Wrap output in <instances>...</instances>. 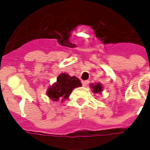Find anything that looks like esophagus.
<instances>
[{
  "label": "esophagus",
  "instance_id": "esophagus-1",
  "mask_svg": "<svg viewBox=\"0 0 150 150\" xmlns=\"http://www.w3.org/2000/svg\"><path fill=\"white\" fill-rule=\"evenodd\" d=\"M89 83V81L88 80H84V81H82V84L83 87H87Z\"/></svg>",
  "mask_w": 150,
  "mask_h": 150
}]
</instances>
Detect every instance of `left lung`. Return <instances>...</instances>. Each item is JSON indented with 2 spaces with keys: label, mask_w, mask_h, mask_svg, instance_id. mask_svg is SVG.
Masks as SVG:
<instances>
[{
  "label": "left lung",
  "mask_w": 150,
  "mask_h": 150,
  "mask_svg": "<svg viewBox=\"0 0 150 150\" xmlns=\"http://www.w3.org/2000/svg\"><path fill=\"white\" fill-rule=\"evenodd\" d=\"M90 88L92 89V92L93 93H96V94H101L103 91V85L100 83H91L90 85Z\"/></svg>",
  "instance_id": "8db88e82"
}]
</instances>
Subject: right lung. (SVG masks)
<instances>
[{
	"label": "right lung",
	"mask_w": 150,
	"mask_h": 150,
	"mask_svg": "<svg viewBox=\"0 0 150 150\" xmlns=\"http://www.w3.org/2000/svg\"><path fill=\"white\" fill-rule=\"evenodd\" d=\"M80 80L75 76H70L67 73H61L57 78V81L50 86L46 95L53 101L61 100L62 102L67 100L72 91L75 88L81 87Z\"/></svg>",
	"instance_id": "add662e5"
}]
</instances>
